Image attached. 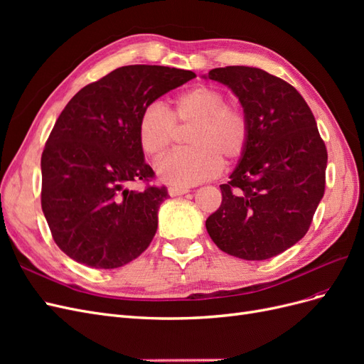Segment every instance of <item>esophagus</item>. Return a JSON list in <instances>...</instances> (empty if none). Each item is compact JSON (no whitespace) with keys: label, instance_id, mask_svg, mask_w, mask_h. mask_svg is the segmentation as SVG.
Wrapping results in <instances>:
<instances>
[{"label":"esophagus","instance_id":"obj_1","mask_svg":"<svg viewBox=\"0 0 364 364\" xmlns=\"http://www.w3.org/2000/svg\"><path fill=\"white\" fill-rule=\"evenodd\" d=\"M188 191H190V190H188V188H183V186H170V188H168V194H170L171 197L183 196V194H186Z\"/></svg>","mask_w":364,"mask_h":364}]
</instances>
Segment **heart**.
Segmentation results:
<instances>
[{
	"instance_id": "heart-1",
	"label": "heart",
	"mask_w": 364,
	"mask_h": 364,
	"mask_svg": "<svg viewBox=\"0 0 364 364\" xmlns=\"http://www.w3.org/2000/svg\"><path fill=\"white\" fill-rule=\"evenodd\" d=\"M176 126H193L188 135L191 149L174 151L156 164L164 182L191 186L214 178L223 159L243 156L250 136L249 121L237 107L228 106L226 95L213 86H194L170 102L167 111L159 103L149 105L138 123L142 151L159 158L171 146Z\"/></svg>"
}]
</instances>
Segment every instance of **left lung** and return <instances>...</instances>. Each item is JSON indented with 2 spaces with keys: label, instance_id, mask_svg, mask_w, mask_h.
<instances>
[{
  "label": "left lung",
  "instance_id": "left-lung-1",
  "mask_svg": "<svg viewBox=\"0 0 364 364\" xmlns=\"http://www.w3.org/2000/svg\"><path fill=\"white\" fill-rule=\"evenodd\" d=\"M202 77L235 94L250 129L246 151L220 185L208 234L241 259L277 257L306 234L325 193L328 153L314 115L291 85L264 70L226 67Z\"/></svg>",
  "mask_w": 364,
  "mask_h": 364
}]
</instances>
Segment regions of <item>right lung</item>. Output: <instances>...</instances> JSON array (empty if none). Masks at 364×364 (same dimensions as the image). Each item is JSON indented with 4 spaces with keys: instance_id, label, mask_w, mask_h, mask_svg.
<instances>
[{
    "instance_id": "right-lung-1",
    "label": "right lung",
    "mask_w": 364,
    "mask_h": 364,
    "mask_svg": "<svg viewBox=\"0 0 364 364\" xmlns=\"http://www.w3.org/2000/svg\"><path fill=\"white\" fill-rule=\"evenodd\" d=\"M193 71L129 65L77 92L54 124L41 158V203L59 249L92 269H118L138 258L158 229L165 186L149 181L138 139L144 109L194 79Z\"/></svg>"
}]
</instances>
